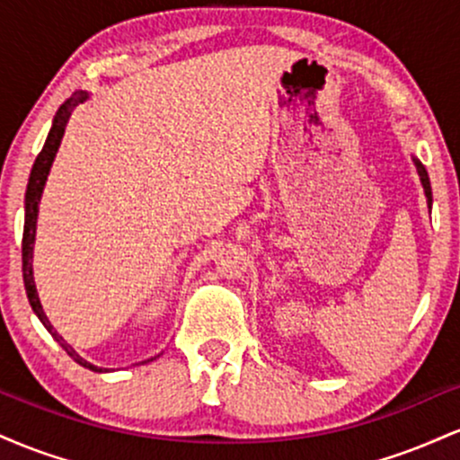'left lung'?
Instances as JSON below:
<instances>
[{
    "label": "left lung",
    "mask_w": 460,
    "mask_h": 460,
    "mask_svg": "<svg viewBox=\"0 0 460 460\" xmlns=\"http://www.w3.org/2000/svg\"><path fill=\"white\" fill-rule=\"evenodd\" d=\"M415 166H417V172H420L421 186H424L426 199H429V205H430V203H432V192H430V179H429V172H426V168L421 166V162H417V160H415Z\"/></svg>",
    "instance_id": "8db88e82"
}]
</instances>
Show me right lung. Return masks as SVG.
Listing matches in <instances>:
<instances>
[{
  "label": "right lung",
  "mask_w": 460,
  "mask_h": 460,
  "mask_svg": "<svg viewBox=\"0 0 460 460\" xmlns=\"http://www.w3.org/2000/svg\"><path fill=\"white\" fill-rule=\"evenodd\" d=\"M86 99H88V93H75L71 99H66V102L60 105V110L56 112L54 125H51V129H49V136H47V140H45L43 151L39 153L34 166H31L28 190H25V225H23V242H21V261H23V283H25V292H28L30 305H31V309H34V314L39 315V320L45 324V329L51 332V337H54L58 344L65 348L68 355L75 358L79 366L93 369V372H103L102 367H97V366H93V363L84 361V358L79 357L77 352L73 350V348L68 346L66 341L62 340V337L54 331V326L49 324V320H47V315L43 314V307H40V300H39V296H36L34 277H31V251H34L36 214H39L40 194H43L47 175H49V168H51V162H54V157H56L58 146H60L62 136H65V128H66L68 119H71L73 110H75L82 102H86Z\"/></svg>",
  "instance_id": "1"
}]
</instances>
